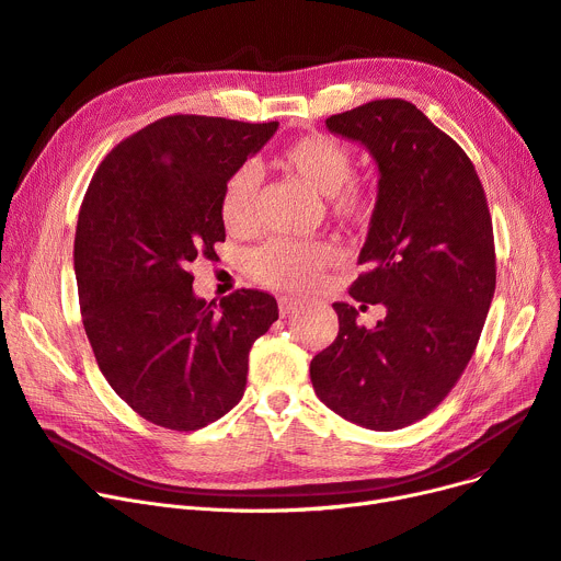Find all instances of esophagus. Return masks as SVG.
I'll list each match as a JSON object with an SVG mask.
<instances>
[{
    "label": "esophagus",
    "instance_id": "34e87169",
    "mask_svg": "<svg viewBox=\"0 0 561 561\" xmlns=\"http://www.w3.org/2000/svg\"><path fill=\"white\" fill-rule=\"evenodd\" d=\"M298 307H302V302L300 300H296V298H279V317L284 319V317H291Z\"/></svg>",
    "mask_w": 561,
    "mask_h": 561
}]
</instances>
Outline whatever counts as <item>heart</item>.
Masks as SVG:
<instances>
[{
  "label": "heart",
  "mask_w": 561,
  "mask_h": 561,
  "mask_svg": "<svg viewBox=\"0 0 561 561\" xmlns=\"http://www.w3.org/2000/svg\"><path fill=\"white\" fill-rule=\"evenodd\" d=\"M282 169L319 196H325L342 219L360 217L367 210V192L354 180V154L340 140L314 134L305 136L279 154ZM259 173L242 165L228 178L221 194V219L231 233H247L254 226ZM337 261V252L325 242L273 240L252 259V273L267 286L302 291L312 286L325 267Z\"/></svg>",
  "instance_id": "1"
}]
</instances>
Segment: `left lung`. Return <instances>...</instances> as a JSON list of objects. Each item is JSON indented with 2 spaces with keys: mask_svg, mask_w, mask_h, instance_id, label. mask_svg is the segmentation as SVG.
I'll list each match as a JSON object with an SVG mask.
<instances>
[{
  "mask_svg": "<svg viewBox=\"0 0 561 561\" xmlns=\"http://www.w3.org/2000/svg\"><path fill=\"white\" fill-rule=\"evenodd\" d=\"M379 169L377 205L351 298L383 305L367 330L335 302L340 333L309 365L319 400L390 432L425 419L458 383L494 296V238L483 184L465 150L402 99L325 119Z\"/></svg>",
  "mask_w": 561,
  "mask_h": 561,
  "instance_id": "obj_1",
  "label": "left lung"
}]
</instances>
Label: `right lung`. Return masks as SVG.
<instances>
[{
	"label": "right lung",
	"mask_w": 561,
	"mask_h": 561,
	"mask_svg": "<svg viewBox=\"0 0 561 561\" xmlns=\"http://www.w3.org/2000/svg\"><path fill=\"white\" fill-rule=\"evenodd\" d=\"M279 122L171 115L101 161L82 201L73 270L101 375L138 416L192 432L244 396L249 348L279 317L254 291L194 294L190 263L224 242V186Z\"/></svg>",
	"instance_id": "1"
}]
</instances>
